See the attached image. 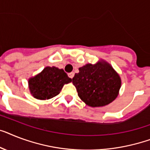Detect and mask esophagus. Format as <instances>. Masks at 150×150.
I'll use <instances>...</instances> for the list:
<instances>
[{
  "instance_id": "1",
  "label": "esophagus",
  "mask_w": 150,
  "mask_h": 150,
  "mask_svg": "<svg viewBox=\"0 0 150 150\" xmlns=\"http://www.w3.org/2000/svg\"><path fill=\"white\" fill-rule=\"evenodd\" d=\"M74 75H75V73H74V72H70L69 74V77L71 78V79H72V78L74 77Z\"/></svg>"
}]
</instances>
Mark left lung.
Returning a JSON list of instances; mask_svg holds the SVG:
<instances>
[{
    "mask_svg": "<svg viewBox=\"0 0 150 150\" xmlns=\"http://www.w3.org/2000/svg\"><path fill=\"white\" fill-rule=\"evenodd\" d=\"M72 79L78 95L86 105L104 106L115 100L121 87L119 75L106 62L87 64Z\"/></svg>",
    "mask_w": 150,
    "mask_h": 150,
    "instance_id": "obj_1",
    "label": "left lung"
}]
</instances>
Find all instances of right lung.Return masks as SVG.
I'll use <instances>...</instances> for the list:
<instances>
[{
  "label": "right lung",
  "instance_id": "add662e5",
  "mask_svg": "<svg viewBox=\"0 0 150 150\" xmlns=\"http://www.w3.org/2000/svg\"><path fill=\"white\" fill-rule=\"evenodd\" d=\"M71 81V79L63 69L46 67L40 74L29 79V89L35 98L45 100L59 94L64 84Z\"/></svg>",
  "mask_w": 150,
  "mask_h": 150
}]
</instances>
